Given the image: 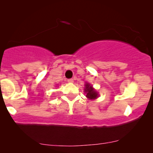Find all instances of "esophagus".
I'll return each instance as SVG.
<instances>
[{
	"label": "esophagus",
	"instance_id": "34e87169",
	"mask_svg": "<svg viewBox=\"0 0 153 153\" xmlns=\"http://www.w3.org/2000/svg\"><path fill=\"white\" fill-rule=\"evenodd\" d=\"M68 83H72L73 82H74V80H73L72 79H69L68 80Z\"/></svg>",
	"mask_w": 153,
	"mask_h": 153
}]
</instances>
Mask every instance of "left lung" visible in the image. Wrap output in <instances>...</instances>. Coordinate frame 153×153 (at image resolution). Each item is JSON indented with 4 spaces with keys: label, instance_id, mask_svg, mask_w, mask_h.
<instances>
[{
    "label": "left lung",
    "instance_id": "1",
    "mask_svg": "<svg viewBox=\"0 0 153 153\" xmlns=\"http://www.w3.org/2000/svg\"><path fill=\"white\" fill-rule=\"evenodd\" d=\"M84 91L86 93V97L90 100H95L98 97V93L96 90L88 83H85Z\"/></svg>",
    "mask_w": 153,
    "mask_h": 153
}]
</instances>
